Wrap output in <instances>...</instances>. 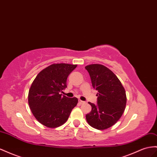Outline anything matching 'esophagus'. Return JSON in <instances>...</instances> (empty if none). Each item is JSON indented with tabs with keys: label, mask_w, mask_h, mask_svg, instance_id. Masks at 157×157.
I'll return each mask as SVG.
<instances>
[{
	"label": "esophagus",
	"mask_w": 157,
	"mask_h": 157,
	"mask_svg": "<svg viewBox=\"0 0 157 157\" xmlns=\"http://www.w3.org/2000/svg\"><path fill=\"white\" fill-rule=\"evenodd\" d=\"M78 102H79V104H83L85 103V101H82V100H78Z\"/></svg>",
	"instance_id": "esophagus-1"
}]
</instances>
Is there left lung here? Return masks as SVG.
<instances>
[{
    "label": "left lung",
    "instance_id": "8db88e82",
    "mask_svg": "<svg viewBox=\"0 0 157 157\" xmlns=\"http://www.w3.org/2000/svg\"><path fill=\"white\" fill-rule=\"evenodd\" d=\"M85 69L90 75L93 88L98 91L97 104L88 102L92 110L86 115V121L95 129H108L120 120L124 112L125 90L117 76L106 67L92 64Z\"/></svg>",
    "mask_w": 157,
    "mask_h": 157
}]
</instances>
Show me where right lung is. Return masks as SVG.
Returning a JSON list of instances; mask_svg holds the SVG:
<instances>
[{"label": "right lung", "instance_id": "add662e5", "mask_svg": "<svg viewBox=\"0 0 157 157\" xmlns=\"http://www.w3.org/2000/svg\"><path fill=\"white\" fill-rule=\"evenodd\" d=\"M77 65L52 64L40 71L28 93V104L40 124L49 128L64 124L78 103L77 98L60 94L67 88V79Z\"/></svg>", "mask_w": 157, "mask_h": 157}]
</instances>
